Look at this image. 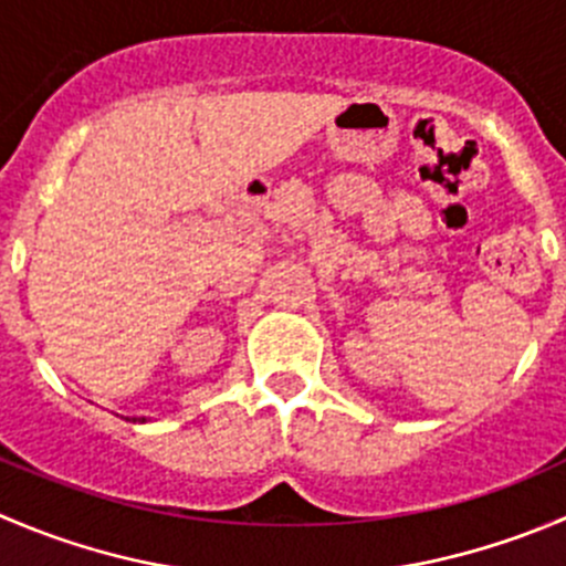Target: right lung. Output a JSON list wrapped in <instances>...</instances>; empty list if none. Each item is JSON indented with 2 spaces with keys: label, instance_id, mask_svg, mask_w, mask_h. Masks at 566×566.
<instances>
[{
  "label": "right lung",
  "instance_id": "1",
  "mask_svg": "<svg viewBox=\"0 0 566 566\" xmlns=\"http://www.w3.org/2000/svg\"><path fill=\"white\" fill-rule=\"evenodd\" d=\"M149 420V417H132V422H146Z\"/></svg>",
  "mask_w": 566,
  "mask_h": 566
}]
</instances>
